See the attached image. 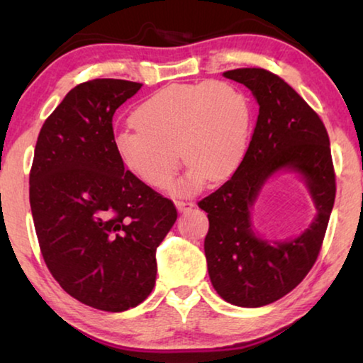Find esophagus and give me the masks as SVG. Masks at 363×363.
Here are the masks:
<instances>
[{
    "label": "esophagus",
    "mask_w": 363,
    "mask_h": 363,
    "mask_svg": "<svg viewBox=\"0 0 363 363\" xmlns=\"http://www.w3.org/2000/svg\"><path fill=\"white\" fill-rule=\"evenodd\" d=\"M174 205L179 211H187L190 208H194V201L192 200H174Z\"/></svg>",
    "instance_id": "1"
}]
</instances>
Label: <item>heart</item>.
Returning a JSON list of instances; mask_svg holds the SVG:
<instances>
[{
    "label": "heart",
    "mask_w": 363,
    "mask_h": 363,
    "mask_svg": "<svg viewBox=\"0 0 363 363\" xmlns=\"http://www.w3.org/2000/svg\"><path fill=\"white\" fill-rule=\"evenodd\" d=\"M133 121L115 139L123 164L150 187L162 189L174 177L182 155L190 169L177 187L190 190L206 177L223 181L240 167L253 107L235 84L206 79L158 89L140 104Z\"/></svg>",
    "instance_id": "obj_1"
}]
</instances>
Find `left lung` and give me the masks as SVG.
Returning <instances> with one entry per match:
<instances>
[{
  "mask_svg": "<svg viewBox=\"0 0 363 363\" xmlns=\"http://www.w3.org/2000/svg\"><path fill=\"white\" fill-rule=\"evenodd\" d=\"M223 75L247 86L259 104V115L240 167L199 201L210 220L208 274L227 303L261 307L296 288L317 261L336 195L333 160L320 116L280 77L264 69ZM281 169L303 176L318 216L299 238L270 244L252 232L250 208L268 177Z\"/></svg>",
  "mask_w": 363,
  "mask_h": 363,
  "instance_id": "1",
  "label": "left lung"
}]
</instances>
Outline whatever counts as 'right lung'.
<instances>
[{
	"label": "right lung",
	"mask_w": 363,
	"mask_h": 363,
	"mask_svg": "<svg viewBox=\"0 0 363 363\" xmlns=\"http://www.w3.org/2000/svg\"><path fill=\"white\" fill-rule=\"evenodd\" d=\"M140 83L97 78L73 88L43 125L30 206L49 272L79 303L136 307L157 279V248L177 211L116 153L113 113Z\"/></svg>",
	"instance_id": "add662e5"
}]
</instances>
